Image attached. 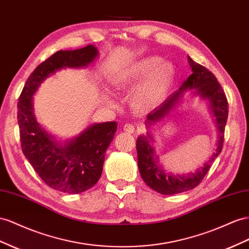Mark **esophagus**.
Segmentation results:
<instances>
[{"mask_svg":"<svg viewBox=\"0 0 249 249\" xmlns=\"http://www.w3.org/2000/svg\"><path fill=\"white\" fill-rule=\"evenodd\" d=\"M124 131L126 132V133H129V134H133L134 132H135V126L131 124H125L124 125Z\"/></svg>","mask_w":249,"mask_h":249,"instance_id":"esophagus-1","label":"esophagus"}]
</instances>
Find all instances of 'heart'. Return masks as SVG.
<instances>
[{
  "label": "heart",
  "mask_w": 249,
  "mask_h": 249,
  "mask_svg": "<svg viewBox=\"0 0 249 249\" xmlns=\"http://www.w3.org/2000/svg\"><path fill=\"white\" fill-rule=\"evenodd\" d=\"M109 80L117 90L130 89L139 81L130 94V105L137 111H151L169 96L176 80V69L159 56L149 55L114 71ZM109 103L112 104L111 100Z\"/></svg>",
  "instance_id": "obj_1"
}]
</instances>
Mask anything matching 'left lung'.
<instances>
[{
  "label": "left lung",
  "instance_id": "8db88e82",
  "mask_svg": "<svg viewBox=\"0 0 249 249\" xmlns=\"http://www.w3.org/2000/svg\"><path fill=\"white\" fill-rule=\"evenodd\" d=\"M187 60L192 68V74L184 80L179 90L174 92L162 105L146 116L145 125L149 131L145 135H139L136 140L138 169L141 178L152 190L162 195H175L195 189L210 171L212 163L218 157L223 146L224 129L228 115V104L225 93L216 76L210 70L194 62L190 56L187 57ZM187 90L192 91L191 97L199 96L207 100L215 117L218 136L212 156L203 166L192 173L174 174L166 172L160 164L159 157L152 146V142L155 141L149 130L176 110L178 106L184 101L185 92Z\"/></svg>",
  "mask_w": 249,
  "mask_h": 249
}]
</instances>
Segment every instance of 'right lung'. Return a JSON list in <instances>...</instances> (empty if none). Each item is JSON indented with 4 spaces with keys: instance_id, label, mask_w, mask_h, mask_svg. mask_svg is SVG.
<instances>
[{
    "instance_id": "1",
    "label": "right lung",
    "mask_w": 249,
    "mask_h": 249,
    "mask_svg": "<svg viewBox=\"0 0 249 249\" xmlns=\"http://www.w3.org/2000/svg\"><path fill=\"white\" fill-rule=\"evenodd\" d=\"M98 54L93 45L55 52L31 73L18 98V123L24 155L47 185L66 194L83 193L97 183L117 123L92 124L74 137L58 140L37 123L33 95L57 71L88 68Z\"/></svg>"
}]
</instances>
